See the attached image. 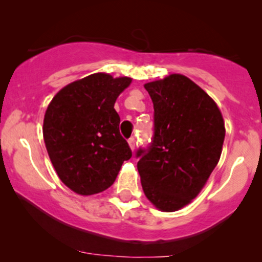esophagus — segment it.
Here are the masks:
<instances>
[{"instance_id": "obj_1", "label": "esophagus", "mask_w": 262, "mask_h": 262, "mask_svg": "<svg viewBox=\"0 0 262 262\" xmlns=\"http://www.w3.org/2000/svg\"><path fill=\"white\" fill-rule=\"evenodd\" d=\"M128 144H129V148H130L132 151H134V150H135V139H134V138H130V139L128 140Z\"/></svg>"}]
</instances>
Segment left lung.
I'll use <instances>...</instances> for the list:
<instances>
[{"label":"left lung","mask_w":262,"mask_h":262,"mask_svg":"<svg viewBox=\"0 0 262 262\" xmlns=\"http://www.w3.org/2000/svg\"><path fill=\"white\" fill-rule=\"evenodd\" d=\"M154 103V140L138 150L145 196L162 212H176L198 196L217 166L225 127L214 100L181 74L144 85Z\"/></svg>","instance_id":"8db88e82"}]
</instances>
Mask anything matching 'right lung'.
<instances>
[{"label": "right lung", "instance_id": "right-lung-1", "mask_svg": "<svg viewBox=\"0 0 262 262\" xmlns=\"http://www.w3.org/2000/svg\"><path fill=\"white\" fill-rule=\"evenodd\" d=\"M132 83L127 76L96 73L62 87L45 111L43 137L54 169L81 196L107 189L132 158L119 134L114 103Z\"/></svg>", "mask_w": 262, "mask_h": 262}]
</instances>
